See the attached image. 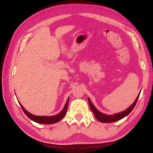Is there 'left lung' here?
<instances>
[{
    "label": "left lung",
    "mask_w": 153,
    "mask_h": 153,
    "mask_svg": "<svg viewBox=\"0 0 153 153\" xmlns=\"http://www.w3.org/2000/svg\"><path fill=\"white\" fill-rule=\"evenodd\" d=\"M139 94L137 97L136 100H134V102H133V104L131 105L129 108L127 109L126 110L122 111V112L115 114H113V115H107V114H105L100 112V111L97 110V109L94 106V105L92 104L89 98H88V101H89L90 108H91V111H93V113L94 114V115H95V117L98 120L102 123H111V122L117 121V120L123 119L124 117H126V116H128L129 114L132 111V109H134L135 105H136V103L137 102V100H138L139 98Z\"/></svg>",
    "instance_id": "obj_1"
}]
</instances>
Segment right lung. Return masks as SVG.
Returning a JSON list of instances; mask_svg holds the SVG:
<instances>
[{"label":"right lung","instance_id":"add662e5","mask_svg":"<svg viewBox=\"0 0 153 153\" xmlns=\"http://www.w3.org/2000/svg\"><path fill=\"white\" fill-rule=\"evenodd\" d=\"M68 101H69V98H68L67 101H66V103L64 106V109L60 111V112L57 115L55 116H52V117H40V116H35L32 114L29 113L28 111H27L25 109H24V107L22 106V105L21 104L20 102V105L22 108L23 112L25 114V115L27 116L29 119H30L31 120H33V121L38 123H42V124H53V123H55L58 121H59L60 120H62L63 119V117L65 116L66 111H67V108H68Z\"/></svg>","mask_w":153,"mask_h":153}]
</instances>
